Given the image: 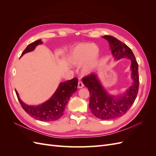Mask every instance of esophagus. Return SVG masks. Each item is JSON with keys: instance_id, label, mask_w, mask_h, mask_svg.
<instances>
[{"instance_id": "esophagus-1", "label": "esophagus", "mask_w": 156, "mask_h": 156, "mask_svg": "<svg viewBox=\"0 0 156 156\" xmlns=\"http://www.w3.org/2000/svg\"><path fill=\"white\" fill-rule=\"evenodd\" d=\"M78 88H82L84 87V84L81 81H79L78 82Z\"/></svg>"}]
</instances>
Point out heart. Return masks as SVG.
<instances>
[{"label":"heart","mask_w":156,"mask_h":156,"mask_svg":"<svg viewBox=\"0 0 156 156\" xmlns=\"http://www.w3.org/2000/svg\"><path fill=\"white\" fill-rule=\"evenodd\" d=\"M100 49L95 44L81 43L70 50L69 62L74 66H81V71L84 75H89L98 66Z\"/></svg>","instance_id":"1"}]
</instances>
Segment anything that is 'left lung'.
<instances>
[{"label": "left lung", "mask_w": 156, "mask_h": 156, "mask_svg": "<svg viewBox=\"0 0 156 156\" xmlns=\"http://www.w3.org/2000/svg\"><path fill=\"white\" fill-rule=\"evenodd\" d=\"M108 41L115 60L126 58L131 60V86L124 93L117 95L108 92L103 87L97 74H90L83 79L90 92L89 107L92 114L101 120H112L123 116L133 104L139 85L138 64L131 49L126 44L111 36H102Z\"/></svg>", "instance_id": "obj_1"}]
</instances>
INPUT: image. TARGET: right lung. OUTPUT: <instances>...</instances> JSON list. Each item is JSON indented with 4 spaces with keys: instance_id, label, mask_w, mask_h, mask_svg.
Instances as JSON below:
<instances>
[{
    "instance_id": "obj_1",
    "label": "right lung",
    "mask_w": 156,
    "mask_h": 156,
    "mask_svg": "<svg viewBox=\"0 0 156 156\" xmlns=\"http://www.w3.org/2000/svg\"><path fill=\"white\" fill-rule=\"evenodd\" d=\"M43 44L41 40H37L27 47L21 56L34 51L38 45ZM78 79L73 78L69 81L59 83L58 88L48 100L37 105H29L23 102L19 96L17 91L16 92L18 100L23 109L31 117L40 121L50 122L59 119L63 115L69 99L77 90Z\"/></svg>"
}]
</instances>
